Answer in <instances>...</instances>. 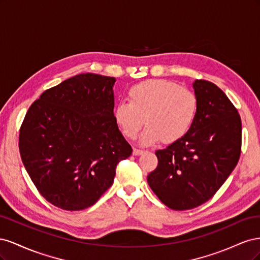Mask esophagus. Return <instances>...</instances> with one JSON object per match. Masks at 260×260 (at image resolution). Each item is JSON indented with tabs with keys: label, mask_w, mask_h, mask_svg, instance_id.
Segmentation results:
<instances>
[{
	"label": "esophagus",
	"mask_w": 260,
	"mask_h": 260,
	"mask_svg": "<svg viewBox=\"0 0 260 260\" xmlns=\"http://www.w3.org/2000/svg\"><path fill=\"white\" fill-rule=\"evenodd\" d=\"M144 151L143 149H139V148H133V155H141L143 154Z\"/></svg>",
	"instance_id": "34e87169"
}]
</instances>
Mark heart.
I'll use <instances>...</instances> for the list:
<instances>
[{"instance_id":"heart-1","label":"heart","mask_w":260,"mask_h":260,"mask_svg":"<svg viewBox=\"0 0 260 260\" xmlns=\"http://www.w3.org/2000/svg\"><path fill=\"white\" fill-rule=\"evenodd\" d=\"M200 101L196 94L172 81L146 80L132 85L128 102H120L114 109V119L122 135L136 139L144 123L141 142L151 144L160 139L174 143L191 130L198 117Z\"/></svg>"}]
</instances>
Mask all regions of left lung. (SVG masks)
Returning a JSON list of instances; mask_svg holds the SVG:
<instances>
[{
  "instance_id": "left-lung-1",
  "label": "left lung",
  "mask_w": 260,
  "mask_h": 260,
  "mask_svg": "<svg viewBox=\"0 0 260 260\" xmlns=\"http://www.w3.org/2000/svg\"><path fill=\"white\" fill-rule=\"evenodd\" d=\"M200 101L191 130L166 148L156 151L158 165L148 185L175 210L198 207L216 194L241 155L242 122L238 109L216 84L195 80Z\"/></svg>"
}]
</instances>
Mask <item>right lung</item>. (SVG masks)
<instances>
[{
    "instance_id": "add662e5",
    "label": "right lung",
    "mask_w": 260,
    "mask_h": 260,
    "mask_svg": "<svg viewBox=\"0 0 260 260\" xmlns=\"http://www.w3.org/2000/svg\"><path fill=\"white\" fill-rule=\"evenodd\" d=\"M116 79L80 74L44 91L19 132L21 160L43 198L64 210L95 204L132 154L114 119Z\"/></svg>"
}]
</instances>
